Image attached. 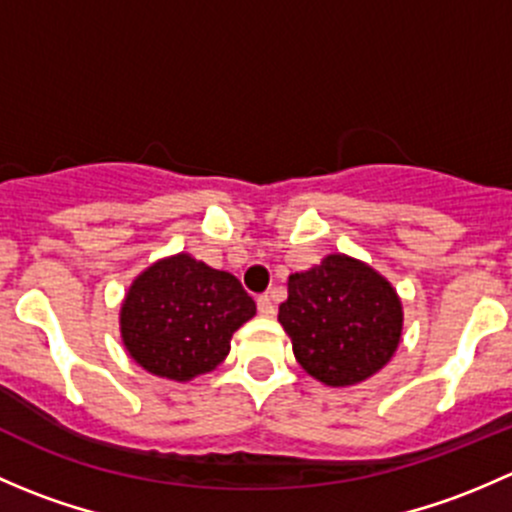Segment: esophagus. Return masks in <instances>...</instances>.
<instances>
[{
    "instance_id": "obj_1",
    "label": "esophagus",
    "mask_w": 512,
    "mask_h": 512,
    "mask_svg": "<svg viewBox=\"0 0 512 512\" xmlns=\"http://www.w3.org/2000/svg\"><path fill=\"white\" fill-rule=\"evenodd\" d=\"M257 309H260L262 317H272L275 314V302H272L270 294H260L257 297Z\"/></svg>"
}]
</instances>
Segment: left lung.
I'll use <instances>...</instances> for the list:
<instances>
[{
	"instance_id": "left-lung-1",
	"label": "left lung",
	"mask_w": 512,
	"mask_h": 512,
	"mask_svg": "<svg viewBox=\"0 0 512 512\" xmlns=\"http://www.w3.org/2000/svg\"><path fill=\"white\" fill-rule=\"evenodd\" d=\"M280 324L297 361L327 386L369 379L391 359L401 339V302L394 287L347 255L289 275Z\"/></svg>"
}]
</instances>
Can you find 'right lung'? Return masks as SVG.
I'll list each match as a JSON object with an SVG mask.
<instances>
[{"instance_id": "right-lung-1", "label": "right lung", "mask_w": 512, "mask_h": 512, "mask_svg": "<svg viewBox=\"0 0 512 512\" xmlns=\"http://www.w3.org/2000/svg\"><path fill=\"white\" fill-rule=\"evenodd\" d=\"M255 317V302L230 272L190 255L148 267L128 289L121 334L146 371L173 381L215 369L230 352L232 332Z\"/></svg>"}]
</instances>
